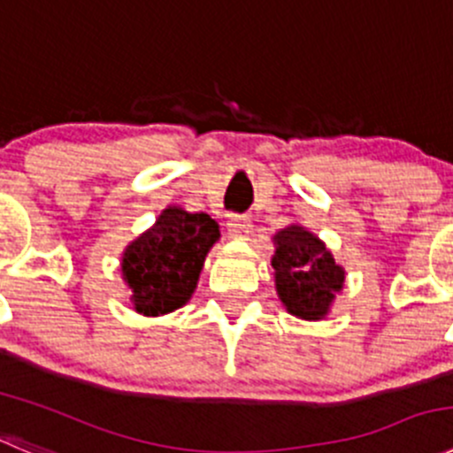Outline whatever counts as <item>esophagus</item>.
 <instances>
[{
  "label": "esophagus",
  "instance_id": "esophagus-1",
  "mask_svg": "<svg viewBox=\"0 0 453 453\" xmlns=\"http://www.w3.org/2000/svg\"><path fill=\"white\" fill-rule=\"evenodd\" d=\"M226 231L234 240H249L253 235V224L249 218H231L229 224H226Z\"/></svg>",
  "mask_w": 453,
  "mask_h": 453
}]
</instances>
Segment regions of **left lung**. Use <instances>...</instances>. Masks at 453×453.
<instances>
[{"mask_svg":"<svg viewBox=\"0 0 453 453\" xmlns=\"http://www.w3.org/2000/svg\"><path fill=\"white\" fill-rule=\"evenodd\" d=\"M271 240L275 247L271 266L282 307L300 320H325L344 287L342 266L326 244L298 222L280 229Z\"/></svg>","mask_w":453,"mask_h":453,"instance_id":"left-lung-1","label":"left lung"}]
</instances>
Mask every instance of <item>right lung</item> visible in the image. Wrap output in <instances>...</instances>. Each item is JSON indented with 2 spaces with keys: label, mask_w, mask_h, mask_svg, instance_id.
Wrapping results in <instances>:
<instances>
[{
  "label": "right lung",
  "mask_w": 453,
  "mask_h": 453,
  "mask_svg": "<svg viewBox=\"0 0 453 453\" xmlns=\"http://www.w3.org/2000/svg\"><path fill=\"white\" fill-rule=\"evenodd\" d=\"M219 226L211 215L166 206L155 224L127 244L119 260L131 304L142 316H166L191 300Z\"/></svg>",
  "instance_id": "add662e5"
}]
</instances>
